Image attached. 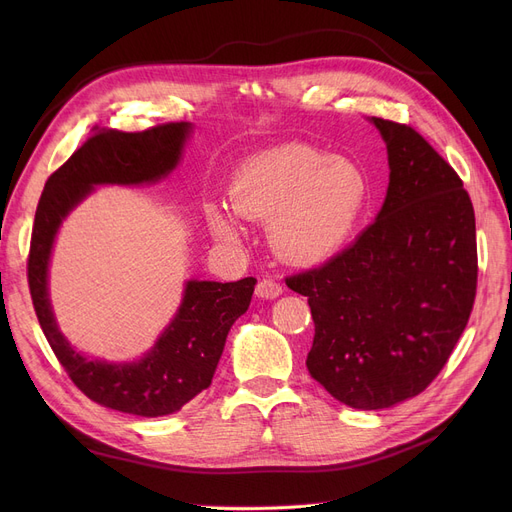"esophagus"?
I'll use <instances>...</instances> for the list:
<instances>
[{"label": "esophagus", "instance_id": "1", "mask_svg": "<svg viewBox=\"0 0 512 512\" xmlns=\"http://www.w3.org/2000/svg\"><path fill=\"white\" fill-rule=\"evenodd\" d=\"M255 294L259 299H276L282 294V284L272 278H263L255 286Z\"/></svg>", "mask_w": 512, "mask_h": 512}]
</instances>
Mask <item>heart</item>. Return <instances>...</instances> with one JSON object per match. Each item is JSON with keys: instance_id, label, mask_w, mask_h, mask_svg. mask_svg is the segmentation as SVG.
<instances>
[{"instance_id": "heart-1", "label": "heart", "mask_w": 512, "mask_h": 512, "mask_svg": "<svg viewBox=\"0 0 512 512\" xmlns=\"http://www.w3.org/2000/svg\"><path fill=\"white\" fill-rule=\"evenodd\" d=\"M369 199L365 172L351 159L303 143H284L247 157L232 174L228 203L238 218L270 222L274 251L299 265L336 255L353 234ZM207 224L236 240L234 215L209 205Z\"/></svg>"}]
</instances>
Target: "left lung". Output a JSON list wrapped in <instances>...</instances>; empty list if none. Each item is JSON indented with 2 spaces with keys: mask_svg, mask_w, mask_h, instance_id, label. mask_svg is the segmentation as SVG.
Returning <instances> with one entry per match:
<instances>
[{
  "mask_svg": "<svg viewBox=\"0 0 512 512\" xmlns=\"http://www.w3.org/2000/svg\"><path fill=\"white\" fill-rule=\"evenodd\" d=\"M373 124L390 164L378 220L324 265L286 278L309 299L311 378L363 411L392 407L438 378L477 292L475 211L463 180L413 126Z\"/></svg>",
  "mask_w": 512,
  "mask_h": 512,
  "instance_id": "8db88e82",
  "label": "left lung"
}]
</instances>
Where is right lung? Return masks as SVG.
Returning <instances> with one entry per match:
<instances>
[{"label":"right lung","mask_w":512,"mask_h":512,"mask_svg":"<svg viewBox=\"0 0 512 512\" xmlns=\"http://www.w3.org/2000/svg\"><path fill=\"white\" fill-rule=\"evenodd\" d=\"M191 124L168 122L141 132L97 128L66 164L53 172L41 193L31 236L26 278L39 326L74 386L99 405L141 417L178 411L205 390L222 357L234 321L249 309L255 278L186 284L170 328L137 363L89 361L60 334L47 299V263L66 213L93 184L155 182L176 168Z\"/></svg>","instance_id":"obj_1"}]
</instances>
